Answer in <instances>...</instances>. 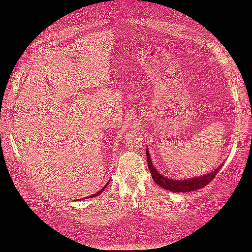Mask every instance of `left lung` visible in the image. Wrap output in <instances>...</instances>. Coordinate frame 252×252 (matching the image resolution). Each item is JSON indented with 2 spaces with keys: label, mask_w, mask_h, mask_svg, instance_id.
Masks as SVG:
<instances>
[{
  "label": "left lung",
  "mask_w": 252,
  "mask_h": 252,
  "mask_svg": "<svg viewBox=\"0 0 252 252\" xmlns=\"http://www.w3.org/2000/svg\"><path fill=\"white\" fill-rule=\"evenodd\" d=\"M146 156H147L148 168L150 170L152 179H154V181L158 186H161L162 188H164L166 190H169V191H173V192H189V191H193V190H197V189H201V188L205 187L206 185L209 184V183L213 180V178L217 177V174L219 173V171L220 170V168H222V166H223V164H220L215 171L206 173L205 175H202V177H199V178L177 181V180L167 179L156 170L154 165L151 164V159H150L148 149H146Z\"/></svg>",
  "instance_id": "1"
}]
</instances>
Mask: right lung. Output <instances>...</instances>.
Masks as SVG:
<instances>
[{
    "label": "right lung",
    "mask_w": 252,
    "mask_h": 252,
    "mask_svg": "<svg viewBox=\"0 0 252 252\" xmlns=\"http://www.w3.org/2000/svg\"><path fill=\"white\" fill-rule=\"evenodd\" d=\"M108 183H109V182H108ZM108 183H107V184H106V185H105V186H104V187L102 188V190H100V191H98V192H96V193H94V194H93V195H90L89 197H94V196H96L97 194H100V193H102V192H103V190H105V188H106V187H107V185H108ZM85 199H86V197H85Z\"/></svg>",
    "instance_id": "obj_1"
}]
</instances>
